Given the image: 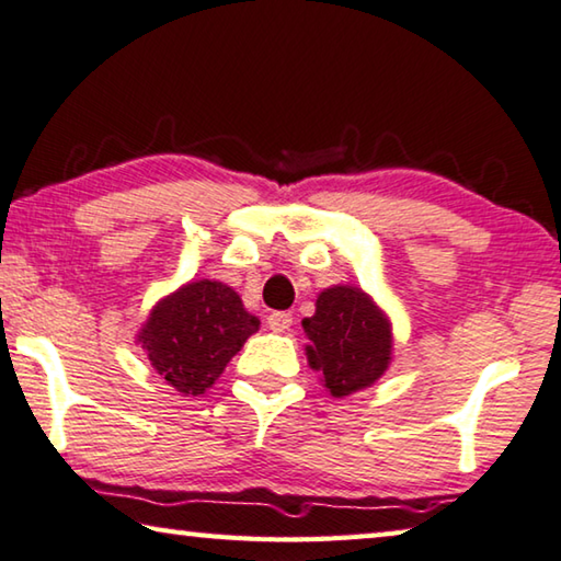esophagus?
<instances>
[{
	"label": "esophagus",
	"mask_w": 561,
	"mask_h": 561,
	"mask_svg": "<svg viewBox=\"0 0 561 561\" xmlns=\"http://www.w3.org/2000/svg\"><path fill=\"white\" fill-rule=\"evenodd\" d=\"M265 323H268V329L273 333H286L293 325V316L286 313V310H275V313H271L268 321H265Z\"/></svg>",
	"instance_id": "1"
}]
</instances>
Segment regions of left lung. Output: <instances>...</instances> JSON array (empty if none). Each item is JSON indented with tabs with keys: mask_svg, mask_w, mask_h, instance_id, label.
Returning <instances> with one entry per match:
<instances>
[{
	"mask_svg": "<svg viewBox=\"0 0 561 561\" xmlns=\"http://www.w3.org/2000/svg\"><path fill=\"white\" fill-rule=\"evenodd\" d=\"M308 366L333 399L374 386L391 366L393 329L386 310L358 286L318 293L316 313L304 318Z\"/></svg>",
	"mask_w": 561,
	"mask_h": 561,
	"instance_id": "1",
	"label": "left lung"
}]
</instances>
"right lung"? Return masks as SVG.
I'll return each instance as SVG.
<instances>
[{
	"label": "right lung",
	"instance_id": "right-lung-1",
	"mask_svg": "<svg viewBox=\"0 0 561 561\" xmlns=\"http://www.w3.org/2000/svg\"><path fill=\"white\" fill-rule=\"evenodd\" d=\"M257 329L261 321L236 290L203 278L160 298L137 343L162 381L183 396H201Z\"/></svg>",
	"mask_w": 561,
	"mask_h": 561
}]
</instances>
